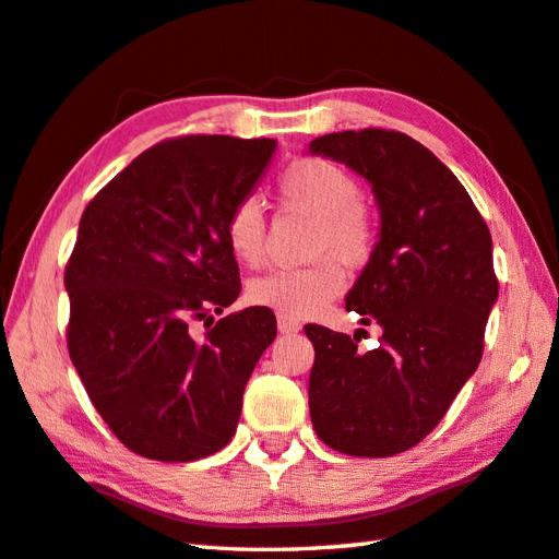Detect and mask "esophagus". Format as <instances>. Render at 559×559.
Returning <instances> with one entry per match:
<instances>
[{"label":"esophagus","instance_id":"obj_1","mask_svg":"<svg viewBox=\"0 0 559 559\" xmlns=\"http://www.w3.org/2000/svg\"><path fill=\"white\" fill-rule=\"evenodd\" d=\"M276 324H278L281 334H298V331L302 329V324L298 322V319H290V317H278Z\"/></svg>","mask_w":559,"mask_h":559}]
</instances>
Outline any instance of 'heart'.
Masks as SVG:
<instances>
[{"label":"heart","instance_id":"obj_1","mask_svg":"<svg viewBox=\"0 0 559 559\" xmlns=\"http://www.w3.org/2000/svg\"><path fill=\"white\" fill-rule=\"evenodd\" d=\"M281 204L314 221L312 257H324L302 269H278L252 278L247 298L278 317L307 319L336 300L346 266H362L374 249V223L360 204L358 180L326 158H298L278 177ZM225 242L237 261L254 266L264 257L266 223L257 199H242L225 218Z\"/></svg>","mask_w":559,"mask_h":559}]
</instances>
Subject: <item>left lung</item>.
Segmentation results:
<instances>
[{
	"label": "left lung",
	"instance_id": "1",
	"mask_svg": "<svg viewBox=\"0 0 559 559\" xmlns=\"http://www.w3.org/2000/svg\"><path fill=\"white\" fill-rule=\"evenodd\" d=\"M307 151L372 187L379 237L346 310L365 326H382V341L367 353L355 336L305 329L314 346L312 425L341 454L394 456L435 430L478 370L500 290L492 237L456 175L406 134L336 132Z\"/></svg>",
	"mask_w": 559,
	"mask_h": 559
}]
</instances>
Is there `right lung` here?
Returning a JSON list of instances; mask_svg holds the SVG:
<instances>
[{
	"label": "right lung",
	"instance_id": "1",
	"mask_svg": "<svg viewBox=\"0 0 559 559\" xmlns=\"http://www.w3.org/2000/svg\"><path fill=\"white\" fill-rule=\"evenodd\" d=\"M276 141L182 136L141 153L83 211L67 264L69 358L134 454L197 461L230 442L276 317L240 295L225 218L264 177ZM192 321L212 329L194 337Z\"/></svg>",
	"mask_w": 559,
	"mask_h": 559
}]
</instances>
